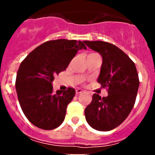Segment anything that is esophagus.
<instances>
[{
    "label": "esophagus",
    "mask_w": 155,
    "mask_h": 155,
    "mask_svg": "<svg viewBox=\"0 0 155 155\" xmlns=\"http://www.w3.org/2000/svg\"><path fill=\"white\" fill-rule=\"evenodd\" d=\"M82 92H83V91H82L81 89H80V88H78V89H76V94H79Z\"/></svg>",
    "instance_id": "34e87169"
}]
</instances>
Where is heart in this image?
<instances>
[{"mask_svg": "<svg viewBox=\"0 0 155 155\" xmlns=\"http://www.w3.org/2000/svg\"><path fill=\"white\" fill-rule=\"evenodd\" d=\"M90 55H98V54H96V53H91Z\"/></svg>", "mask_w": 155, "mask_h": 155, "instance_id": "heart-1", "label": "heart"}]
</instances>
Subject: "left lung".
I'll list each match as a JSON object with an SVG mask.
<instances>
[{
    "label": "left lung",
    "instance_id": "left-lung-1",
    "mask_svg": "<svg viewBox=\"0 0 155 155\" xmlns=\"http://www.w3.org/2000/svg\"><path fill=\"white\" fill-rule=\"evenodd\" d=\"M102 57L98 82L107 87L108 96L94 94L84 109L87 124L94 130H113L127 119L134 107L139 87L136 66L128 56L115 45L103 41H84Z\"/></svg>",
    "mask_w": 155,
    "mask_h": 155
}]
</instances>
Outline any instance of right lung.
Listing matches in <instances>:
<instances>
[{
	"label": "right lung",
	"mask_w": 155,
	"mask_h": 155,
	"mask_svg": "<svg viewBox=\"0 0 155 155\" xmlns=\"http://www.w3.org/2000/svg\"><path fill=\"white\" fill-rule=\"evenodd\" d=\"M81 49H87L81 41H47L32 50L20 64L15 81L18 98L25 116L35 127L50 130L64 122L75 90L68 87L53 93L52 81L55 75L65 71Z\"/></svg>",
	"instance_id": "add662e5"
}]
</instances>
